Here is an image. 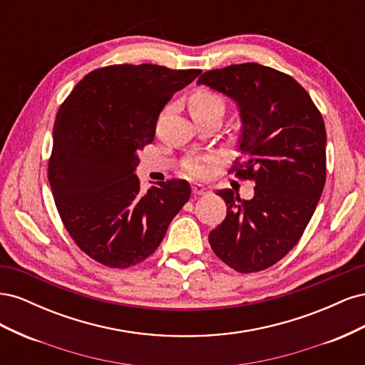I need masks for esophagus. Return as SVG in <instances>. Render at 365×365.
<instances>
[{
  "label": "esophagus",
  "instance_id": "1",
  "mask_svg": "<svg viewBox=\"0 0 365 365\" xmlns=\"http://www.w3.org/2000/svg\"><path fill=\"white\" fill-rule=\"evenodd\" d=\"M192 192H193V195H200V196L210 193V190L207 189V187H204L201 184H193L192 185Z\"/></svg>",
  "mask_w": 365,
  "mask_h": 365
}]
</instances>
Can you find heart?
<instances>
[{"label":"heart","mask_w":365,"mask_h":365,"mask_svg":"<svg viewBox=\"0 0 365 365\" xmlns=\"http://www.w3.org/2000/svg\"><path fill=\"white\" fill-rule=\"evenodd\" d=\"M189 106H190V113L192 114H200V113H207V111H213V109H222L225 108L224 98L220 97L216 91L208 90V88H197L189 98ZM185 170L187 173H190L193 176H201L205 172L204 164L201 161H189L185 164Z\"/></svg>","instance_id":"obj_1"}]
</instances>
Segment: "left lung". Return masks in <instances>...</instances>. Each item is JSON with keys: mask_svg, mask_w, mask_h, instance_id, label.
<instances>
[{"mask_svg": "<svg viewBox=\"0 0 365 365\" xmlns=\"http://www.w3.org/2000/svg\"><path fill=\"white\" fill-rule=\"evenodd\" d=\"M197 83L237 103L240 157L228 173L256 184L248 201L231 189L217 192L227 216L208 242L235 271H263L300 240L324 189L323 115L294 77L256 62L205 71Z\"/></svg>", "mask_w": 365, "mask_h": 365, "instance_id": "obj_1", "label": "left lung"}]
</instances>
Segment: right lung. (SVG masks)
Masks as SVG:
<instances>
[{
	"instance_id": "add662e5",
	"label": "right lung",
	"mask_w": 365,
	"mask_h": 365,
	"mask_svg": "<svg viewBox=\"0 0 365 365\" xmlns=\"http://www.w3.org/2000/svg\"><path fill=\"white\" fill-rule=\"evenodd\" d=\"M200 73L109 65L86 74L59 108L48 160L54 204L76 245L105 267L126 269L146 260L189 201L187 181L141 192L134 172L164 105Z\"/></svg>"
}]
</instances>
